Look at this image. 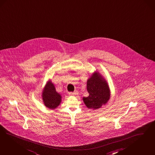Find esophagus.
Listing matches in <instances>:
<instances>
[{"mask_svg": "<svg viewBox=\"0 0 155 155\" xmlns=\"http://www.w3.org/2000/svg\"><path fill=\"white\" fill-rule=\"evenodd\" d=\"M78 92L77 91L74 92H69V95H71V96H75V95H78Z\"/></svg>", "mask_w": 155, "mask_h": 155, "instance_id": "esophagus-1", "label": "esophagus"}]
</instances>
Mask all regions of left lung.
<instances>
[{"label":"left lung","instance_id":"8db88e82","mask_svg":"<svg viewBox=\"0 0 155 155\" xmlns=\"http://www.w3.org/2000/svg\"><path fill=\"white\" fill-rule=\"evenodd\" d=\"M87 89L89 95L83 97V100L88 109H99L110 99V91L107 82L97 71L87 80Z\"/></svg>","mask_w":155,"mask_h":155}]
</instances>
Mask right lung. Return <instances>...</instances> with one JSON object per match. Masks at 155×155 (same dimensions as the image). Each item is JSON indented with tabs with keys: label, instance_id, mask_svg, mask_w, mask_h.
Listing matches in <instances>:
<instances>
[{
	"label": "right lung",
	"instance_id": "add662e5",
	"mask_svg": "<svg viewBox=\"0 0 155 155\" xmlns=\"http://www.w3.org/2000/svg\"><path fill=\"white\" fill-rule=\"evenodd\" d=\"M42 97L45 106L50 109H56L61 102V96L56 91L52 81L46 83L42 93Z\"/></svg>",
	"mask_w": 155,
	"mask_h": 155
}]
</instances>
